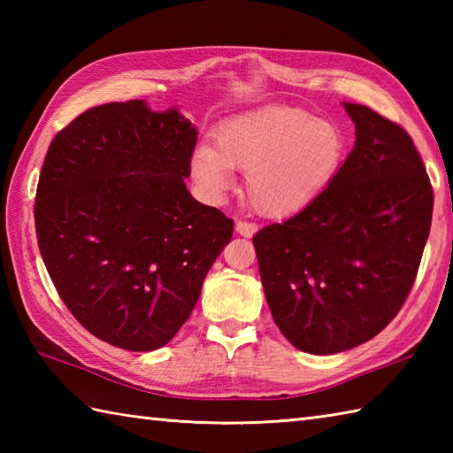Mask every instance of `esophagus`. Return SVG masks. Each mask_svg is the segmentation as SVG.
<instances>
[{
    "mask_svg": "<svg viewBox=\"0 0 453 453\" xmlns=\"http://www.w3.org/2000/svg\"><path fill=\"white\" fill-rule=\"evenodd\" d=\"M235 232L243 237H251L257 232V224H253V221H247V219H237Z\"/></svg>",
    "mask_w": 453,
    "mask_h": 453,
    "instance_id": "1",
    "label": "esophagus"
}]
</instances>
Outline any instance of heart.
I'll list each match as a JSON object with an SVG mask.
<instances>
[{
    "instance_id": "heart-1",
    "label": "heart",
    "mask_w": 453,
    "mask_h": 453,
    "mask_svg": "<svg viewBox=\"0 0 453 453\" xmlns=\"http://www.w3.org/2000/svg\"><path fill=\"white\" fill-rule=\"evenodd\" d=\"M346 142L341 128L311 112L266 107L221 122L211 146L192 153V175L208 196L232 187V169L247 171L245 195L258 214L302 210L339 171Z\"/></svg>"
}]
</instances>
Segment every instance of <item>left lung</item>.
<instances>
[{
    "instance_id": "left-lung-1",
    "label": "left lung",
    "mask_w": 453,
    "mask_h": 453,
    "mask_svg": "<svg viewBox=\"0 0 453 453\" xmlns=\"http://www.w3.org/2000/svg\"><path fill=\"white\" fill-rule=\"evenodd\" d=\"M344 109L356 142L329 187L253 237L274 323L310 354L350 350L391 323L415 284L434 206L409 134L364 104Z\"/></svg>"
}]
</instances>
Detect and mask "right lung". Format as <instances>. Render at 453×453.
Masks as SVG:
<instances>
[{"mask_svg":"<svg viewBox=\"0 0 453 453\" xmlns=\"http://www.w3.org/2000/svg\"><path fill=\"white\" fill-rule=\"evenodd\" d=\"M198 132L177 109L107 103L56 134L35 202L38 249L67 310L124 350L167 344L234 235L187 190Z\"/></svg>","mask_w":453,"mask_h":453,"instance_id":"obj_1","label":"right lung"}]
</instances>
